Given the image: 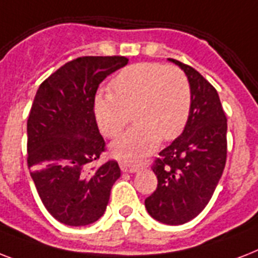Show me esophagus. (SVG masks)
<instances>
[{"mask_svg": "<svg viewBox=\"0 0 258 258\" xmlns=\"http://www.w3.org/2000/svg\"><path fill=\"white\" fill-rule=\"evenodd\" d=\"M120 170L123 172H137L139 171V167L137 166H131L128 163H120Z\"/></svg>", "mask_w": 258, "mask_h": 258, "instance_id": "obj_1", "label": "esophagus"}]
</instances>
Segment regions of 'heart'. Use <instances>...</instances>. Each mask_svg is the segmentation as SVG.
Listing matches in <instances>:
<instances>
[{"instance_id": "heart-1", "label": "heart", "mask_w": 258, "mask_h": 258, "mask_svg": "<svg viewBox=\"0 0 258 258\" xmlns=\"http://www.w3.org/2000/svg\"><path fill=\"white\" fill-rule=\"evenodd\" d=\"M112 93L99 92L93 115L107 137H117L133 112L137 124L111 143L113 158L137 163L153 153L159 141L175 139L187 124L191 89L176 67L138 62L120 71L109 84Z\"/></svg>"}]
</instances>
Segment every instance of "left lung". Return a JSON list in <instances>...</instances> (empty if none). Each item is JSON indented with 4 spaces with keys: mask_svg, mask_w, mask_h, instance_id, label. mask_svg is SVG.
<instances>
[{
    "mask_svg": "<svg viewBox=\"0 0 258 258\" xmlns=\"http://www.w3.org/2000/svg\"><path fill=\"white\" fill-rule=\"evenodd\" d=\"M169 61L187 78L191 111L182 134L159 153L153 167L158 187L145 205L154 220L182 225L204 210L220 182L226 163L228 123L216 88L191 67Z\"/></svg>",
    "mask_w": 258,
    "mask_h": 258,
    "instance_id": "obj_1",
    "label": "left lung"
}]
</instances>
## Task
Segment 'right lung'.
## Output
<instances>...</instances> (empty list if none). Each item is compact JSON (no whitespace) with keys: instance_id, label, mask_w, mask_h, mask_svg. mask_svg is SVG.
<instances>
[{"instance_id":"add662e5","label":"right lung","mask_w":258,"mask_h":258,"mask_svg":"<svg viewBox=\"0 0 258 258\" xmlns=\"http://www.w3.org/2000/svg\"><path fill=\"white\" fill-rule=\"evenodd\" d=\"M128 64L121 56H86L52 74L34 96L28 117V167L50 216L70 226L93 224L104 214L117 162L88 167L104 151L93 99L107 76Z\"/></svg>"}]
</instances>
